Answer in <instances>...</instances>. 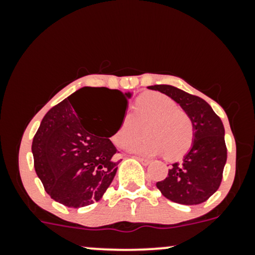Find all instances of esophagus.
I'll list each match as a JSON object with an SVG mask.
<instances>
[{"label": "esophagus", "instance_id": "esophagus-1", "mask_svg": "<svg viewBox=\"0 0 255 255\" xmlns=\"http://www.w3.org/2000/svg\"><path fill=\"white\" fill-rule=\"evenodd\" d=\"M135 158H136L137 160H139L140 163H141L142 165H148V164H150V160L146 159V158H142V157H139V156H136Z\"/></svg>", "mask_w": 255, "mask_h": 255}]
</instances>
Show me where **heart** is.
Instances as JSON below:
<instances>
[{"label":"heart","mask_w":255,"mask_h":255,"mask_svg":"<svg viewBox=\"0 0 255 255\" xmlns=\"http://www.w3.org/2000/svg\"><path fill=\"white\" fill-rule=\"evenodd\" d=\"M145 139L131 142L128 151L146 157L163 154L168 159H178L192 147L194 126L191 116L177 107L176 102L159 92H146L134 105V114L125 115L113 140L126 147L141 134Z\"/></svg>","instance_id":"obj_1"}]
</instances>
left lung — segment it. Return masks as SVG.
I'll return each mask as SVG.
<instances>
[{"instance_id": "1", "label": "left lung", "mask_w": 255, "mask_h": 255, "mask_svg": "<svg viewBox=\"0 0 255 255\" xmlns=\"http://www.w3.org/2000/svg\"><path fill=\"white\" fill-rule=\"evenodd\" d=\"M191 116L194 140L182 160L172 164L168 176L156 183L166 199L182 205L204 203L219 188L227 163L224 126L207 102L170 85H154Z\"/></svg>"}]
</instances>
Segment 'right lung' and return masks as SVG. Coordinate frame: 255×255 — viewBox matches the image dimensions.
<instances>
[{"label":"right lung","mask_w":255,"mask_h":255,"mask_svg":"<svg viewBox=\"0 0 255 255\" xmlns=\"http://www.w3.org/2000/svg\"><path fill=\"white\" fill-rule=\"evenodd\" d=\"M120 102L127 108L130 93L107 87H83L46 113L32 141L34 169L44 189L68 207L101 200L118 171V150L110 141L124 119V110L93 107L87 96Z\"/></svg>","instance_id":"obj_1"}]
</instances>
